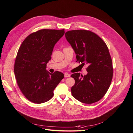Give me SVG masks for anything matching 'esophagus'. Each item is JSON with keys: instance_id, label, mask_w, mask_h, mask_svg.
<instances>
[{"instance_id": "obj_1", "label": "esophagus", "mask_w": 133, "mask_h": 133, "mask_svg": "<svg viewBox=\"0 0 133 133\" xmlns=\"http://www.w3.org/2000/svg\"><path fill=\"white\" fill-rule=\"evenodd\" d=\"M64 75H65V77H70V76H71L70 74H67V73H65Z\"/></svg>"}]
</instances>
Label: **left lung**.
Instances as JSON below:
<instances>
[{
	"label": "left lung",
	"instance_id": "left-lung-1",
	"mask_svg": "<svg viewBox=\"0 0 133 133\" xmlns=\"http://www.w3.org/2000/svg\"><path fill=\"white\" fill-rule=\"evenodd\" d=\"M65 37L75 51L77 61L88 65L86 75L75 73L71 76L75 80L71 88L72 96L85 104L99 101L108 91L113 78L108 47L100 37L89 30L68 31Z\"/></svg>",
	"mask_w": 133,
	"mask_h": 133
}]
</instances>
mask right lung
Listing matches in <instances>:
<instances>
[{
  "label": "right lung",
  "instance_id": "1",
  "mask_svg": "<svg viewBox=\"0 0 133 133\" xmlns=\"http://www.w3.org/2000/svg\"><path fill=\"white\" fill-rule=\"evenodd\" d=\"M64 34V29L40 30L26 37L19 48L15 76L24 96L34 103H43L52 98L54 89L64 77L62 72L51 74L46 69L54 46Z\"/></svg>",
  "mask_w": 133,
  "mask_h": 133
}]
</instances>
